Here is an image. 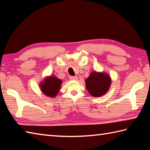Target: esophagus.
I'll return each mask as SVG.
<instances>
[{"mask_svg": "<svg viewBox=\"0 0 150 150\" xmlns=\"http://www.w3.org/2000/svg\"><path fill=\"white\" fill-rule=\"evenodd\" d=\"M69 79L70 80L76 81V80H77L78 78H77V77H76V76H71V77H69Z\"/></svg>", "mask_w": 150, "mask_h": 150, "instance_id": "1", "label": "esophagus"}]
</instances>
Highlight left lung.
<instances>
[{
	"label": "left lung",
	"instance_id": "8db88e82",
	"mask_svg": "<svg viewBox=\"0 0 150 150\" xmlns=\"http://www.w3.org/2000/svg\"><path fill=\"white\" fill-rule=\"evenodd\" d=\"M86 87L91 96L100 97L110 89L111 80L110 75L104 72H91L86 79Z\"/></svg>",
	"mask_w": 150,
	"mask_h": 150
}]
</instances>
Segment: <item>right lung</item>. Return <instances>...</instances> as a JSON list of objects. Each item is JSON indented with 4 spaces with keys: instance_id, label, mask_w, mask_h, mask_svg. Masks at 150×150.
I'll return each mask as SVG.
<instances>
[{
    "instance_id": "add662e5",
    "label": "right lung",
    "mask_w": 150,
    "mask_h": 150,
    "mask_svg": "<svg viewBox=\"0 0 150 150\" xmlns=\"http://www.w3.org/2000/svg\"><path fill=\"white\" fill-rule=\"evenodd\" d=\"M62 83V80L55 76L50 75L45 77L42 81L40 82V88L41 91L46 96L54 98L58 94Z\"/></svg>"
}]
</instances>
